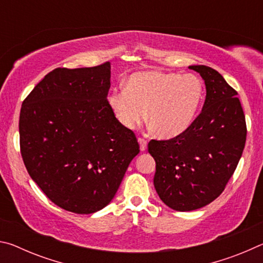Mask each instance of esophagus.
<instances>
[{"mask_svg":"<svg viewBox=\"0 0 263 263\" xmlns=\"http://www.w3.org/2000/svg\"><path fill=\"white\" fill-rule=\"evenodd\" d=\"M138 141H139L140 145V151H146V148H147V140H145L144 138H138Z\"/></svg>","mask_w":263,"mask_h":263,"instance_id":"34e87169","label":"esophagus"}]
</instances>
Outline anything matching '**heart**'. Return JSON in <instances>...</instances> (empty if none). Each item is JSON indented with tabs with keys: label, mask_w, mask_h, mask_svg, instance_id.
<instances>
[{
	"label": "heart",
	"mask_w": 263,
	"mask_h": 263,
	"mask_svg": "<svg viewBox=\"0 0 263 263\" xmlns=\"http://www.w3.org/2000/svg\"><path fill=\"white\" fill-rule=\"evenodd\" d=\"M203 101L202 81L194 74L147 70L132 74L126 87L108 97L111 110L124 127L135 130L147 118L162 138L182 135L195 121Z\"/></svg>",
	"instance_id": "obj_1"
}]
</instances>
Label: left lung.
Returning a JSON list of instances; mask_svg holds the SVG:
<instances>
[{"instance_id": "8db88e82", "label": "left lung", "mask_w": 263, "mask_h": 263, "mask_svg": "<svg viewBox=\"0 0 263 263\" xmlns=\"http://www.w3.org/2000/svg\"><path fill=\"white\" fill-rule=\"evenodd\" d=\"M205 83L202 112L182 135L151 140L155 160L154 188L173 210L193 211L224 191L241 158L246 121L238 92L221 75L204 65L189 66Z\"/></svg>"}]
</instances>
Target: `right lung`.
Segmentation results:
<instances>
[{
	"mask_svg": "<svg viewBox=\"0 0 263 263\" xmlns=\"http://www.w3.org/2000/svg\"><path fill=\"white\" fill-rule=\"evenodd\" d=\"M110 69V62L53 69L21 109V153L29 175L58 206L80 215L108 205L140 152L135 133L106 100Z\"/></svg>",
	"mask_w": 263,
	"mask_h": 263,
	"instance_id": "add662e5",
	"label": "right lung"
}]
</instances>
